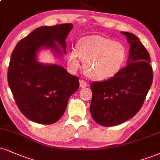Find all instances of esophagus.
I'll use <instances>...</instances> for the list:
<instances>
[{"label":"esophagus","instance_id":"obj_1","mask_svg":"<svg viewBox=\"0 0 160 160\" xmlns=\"http://www.w3.org/2000/svg\"><path fill=\"white\" fill-rule=\"evenodd\" d=\"M87 82H86L84 80H80V86L81 88H85L87 86Z\"/></svg>","mask_w":160,"mask_h":160}]
</instances>
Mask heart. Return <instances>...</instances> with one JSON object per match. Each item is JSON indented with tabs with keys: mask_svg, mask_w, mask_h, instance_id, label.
<instances>
[{
	"mask_svg": "<svg viewBox=\"0 0 160 160\" xmlns=\"http://www.w3.org/2000/svg\"><path fill=\"white\" fill-rule=\"evenodd\" d=\"M128 56L126 47L120 42H114L104 36L93 35L82 38L76 51L68 57V64L72 71L80 68V58L84 61V72L97 80L112 78L124 66Z\"/></svg>",
	"mask_w": 160,
	"mask_h": 160,
	"instance_id": "1",
	"label": "heart"
}]
</instances>
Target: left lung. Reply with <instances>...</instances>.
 I'll list each match as a JSON object with an SVG mask.
<instances>
[{"instance_id":"8db88e82","label":"left lung","mask_w":160,"mask_h":160,"mask_svg":"<svg viewBox=\"0 0 160 160\" xmlns=\"http://www.w3.org/2000/svg\"><path fill=\"white\" fill-rule=\"evenodd\" d=\"M130 44L128 65L112 78L92 82L90 112L102 126L122 124L133 117L143 105L153 82L150 54L137 36L122 32Z\"/></svg>"}]
</instances>
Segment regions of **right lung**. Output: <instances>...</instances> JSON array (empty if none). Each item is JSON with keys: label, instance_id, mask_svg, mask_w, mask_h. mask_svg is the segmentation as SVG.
<instances>
[{"label": "right lung", "instance_id": "add662e5", "mask_svg": "<svg viewBox=\"0 0 160 160\" xmlns=\"http://www.w3.org/2000/svg\"><path fill=\"white\" fill-rule=\"evenodd\" d=\"M72 24L40 27L22 38L13 50L7 80L15 103L22 114L42 124L57 122L64 114L70 96L78 89L79 78L57 65H45L36 60L42 47L60 54L55 42L66 53L65 39Z\"/></svg>", "mask_w": 160, "mask_h": 160}]
</instances>
